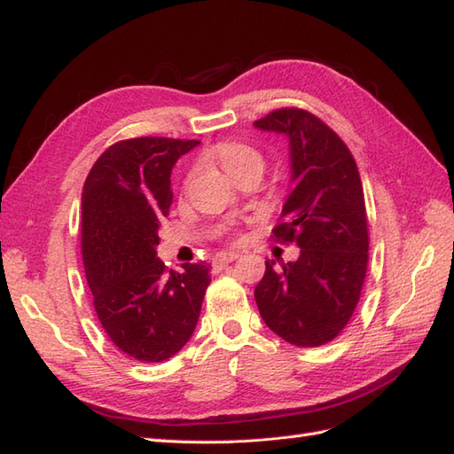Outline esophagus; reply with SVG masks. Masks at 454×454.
Listing matches in <instances>:
<instances>
[{
	"label": "esophagus",
	"mask_w": 454,
	"mask_h": 454,
	"mask_svg": "<svg viewBox=\"0 0 454 454\" xmlns=\"http://www.w3.org/2000/svg\"><path fill=\"white\" fill-rule=\"evenodd\" d=\"M240 254L239 252H222V254H215L214 259H212V267H214V272L222 270L225 265H229L231 261H235Z\"/></svg>",
	"instance_id": "34e87169"
}]
</instances>
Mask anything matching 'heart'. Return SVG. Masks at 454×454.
<instances>
[{"instance_id":"1","label":"heart","mask_w":454,"mask_h":454,"mask_svg":"<svg viewBox=\"0 0 454 454\" xmlns=\"http://www.w3.org/2000/svg\"><path fill=\"white\" fill-rule=\"evenodd\" d=\"M210 159H214L219 167H222L231 177L239 180L240 176L248 174V172H263L265 168V157L257 147L246 142H237V140H229L215 144L212 149H208ZM197 170H191L187 176V184L195 177Z\"/></svg>"}]
</instances>
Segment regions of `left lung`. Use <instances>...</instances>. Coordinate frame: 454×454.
<instances>
[{"label": "left lung", "mask_w": 454, "mask_h": 454, "mask_svg": "<svg viewBox=\"0 0 454 454\" xmlns=\"http://www.w3.org/2000/svg\"><path fill=\"white\" fill-rule=\"evenodd\" d=\"M254 125L290 138L292 182L274 240L295 244L294 263L255 286L261 318L295 347L333 340L358 307L369 261V225L358 167L347 144L301 107L274 109Z\"/></svg>", "instance_id": "1"}]
</instances>
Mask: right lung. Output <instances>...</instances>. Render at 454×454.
Listing matches in <instances>:
<instances>
[{
    "label": "right lung",
    "mask_w": 454,
    "mask_h": 454,
    "mask_svg": "<svg viewBox=\"0 0 454 454\" xmlns=\"http://www.w3.org/2000/svg\"><path fill=\"white\" fill-rule=\"evenodd\" d=\"M197 140L142 138L109 145L81 199V255L96 316L114 345L138 362L172 358L193 335L210 267L172 270L157 257L170 212V172Z\"/></svg>",
    "instance_id": "add662e5"
}]
</instances>
